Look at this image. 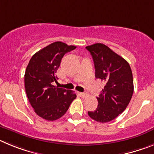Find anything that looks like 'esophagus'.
<instances>
[{"label":"esophagus","mask_w":154,"mask_h":154,"mask_svg":"<svg viewBox=\"0 0 154 154\" xmlns=\"http://www.w3.org/2000/svg\"><path fill=\"white\" fill-rule=\"evenodd\" d=\"M80 96L84 98L88 96V94H87V93H80Z\"/></svg>","instance_id":"obj_1"}]
</instances>
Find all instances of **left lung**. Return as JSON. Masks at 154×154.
I'll use <instances>...</instances> for the list:
<instances>
[{
    "label": "left lung",
    "instance_id": "8db88e82",
    "mask_svg": "<svg viewBox=\"0 0 154 154\" xmlns=\"http://www.w3.org/2000/svg\"><path fill=\"white\" fill-rule=\"evenodd\" d=\"M93 57L95 77L105 84L97 98L98 106L88 111L91 118L107 123L125 110L134 93L131 66L124 58L103 44L86 47Z\"/></svg>",
    "mask_w": 154,
    "mask_h": 154
}]
</instances>
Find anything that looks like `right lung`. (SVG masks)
I'll return each instance as SVG.
<instances>
[{
  "label": "right lung",
  "instance_id": "right-lung-1",
  "mask_svg": "<svg viewBox=\"0 0 154 154\" xmlns=\"http://www.w3.org/2000/svg\"><path fill=\"white\" fill-rule=\"evenodd\" d=\"M75 48L57 41L37 51L29 61L24 74L25 91L34 112L44 120L60 118L77 97L74 91L53 85L57 83L56 73L61 59Z\"/></svg>",
  "mask_w": 154,
  "mask_h": 154
}]
</instances>
